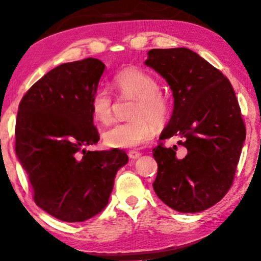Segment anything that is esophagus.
<instances>
[{
	"label": "esophagus",
	"instance_id": "34e87169",
	"mask_svg": "<svg viewBox=\"0 0 261 261\" xmlns=\"http://www.w3.org/2000/svg\"><path fill=\"white\" fill-rule=\"evenodd\" d=\"M127 155H129V158L132 159V160H136V159H138L141 155V153L138 151H129Z\"/></svg>",
	"mask_w": 261,
	"mask_h": 261
}]
</instances>
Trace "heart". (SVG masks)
I'll return each mask as SVG.
<instances>
[{
	"instance_id": "heart-1",
	"label": "heart",
	"mask_w": 261,
	"mask_h": 261,
	"mask_svg": "<svg viewBox=\"0 0 261 261\" xmlns=\"http://www.w3.org/2000/svg\"><path fill=\"white\" fill-rule=\"evenodd\" d=\"M112 84L123 98H135L131 110L134 120L117 123L103 132L105 144L113 148H135L153 138L155 126L162 125L170 113V105L160 93V85L152 74L135 68L120 70ZM113 98L106 88H98L91 98V113L94 120L107 123L112 120Z\"/></svg>"
}]
</instances>
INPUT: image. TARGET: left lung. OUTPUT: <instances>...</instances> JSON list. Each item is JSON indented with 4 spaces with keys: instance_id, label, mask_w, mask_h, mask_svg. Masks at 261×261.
Here are the masks:
<instances>
[{
    "instance_id": "left-lung-1",
    "label": "left lung",
    "mask_w": 261,
    "mask_h": 261,
    "mask_svg": "<svg viewBox=\"0 0 261 261\" xmlns=\"http://www.w3.org/2000/svg\"><path fill=\"white\" fill-rule=\"evenodd\" d=\"M145 64L166 79L174 110L160 139L177 136V146L153 148L156 196L180 213L210 208L235 177L245 125L235 91L223 73L188 48L151 49Z\"/></svg>"
}]
</instances>
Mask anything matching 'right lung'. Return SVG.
<instances>
[{
    "label": "right lung",
    "mask_w": 261,
    "mask_h": 261,
    "mask_svg": "<svg viewBox=\"0 0 261 261\" xmlns=\"http://www.w3.org/2000/svg\"><path fill=\"white\" fill-rule=\"evenodd\" d=\"M106 65L98 59L61 64L26 92L16 120V154L40 208L83 222L108 204L114 179L129 158L122 149L87 151L100 137L91 98Z\"/></svg>",
    "instance_id": "1"
}]
</instances>
